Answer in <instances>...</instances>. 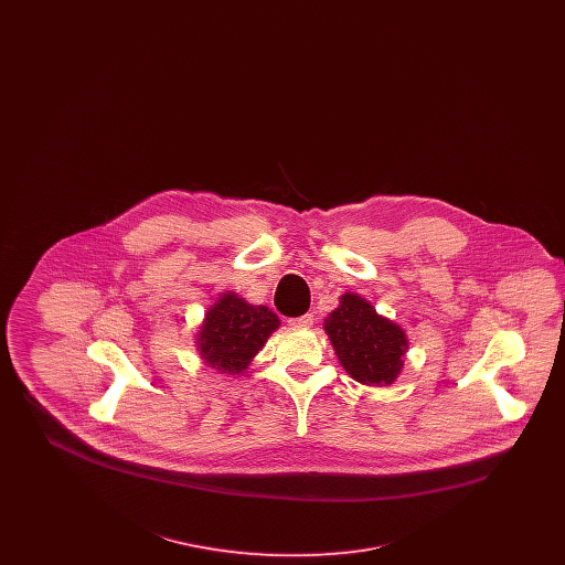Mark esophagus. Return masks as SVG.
<instances>
[{"mask_svg":"<svg viewBox=\"0 0 565 565\" xmlns=\"http://www.w3.org/2000/svg\"><path fill=\"white\" fill-rule=\"evenodd\" d=\"M290 326H295V328H311V326H313V316H311V313H305V316H300V318H292Z\"/></svg>","mask_w":565,"mask_h":565,"instance_id":"1","label":"esophagus"}]
</instances>
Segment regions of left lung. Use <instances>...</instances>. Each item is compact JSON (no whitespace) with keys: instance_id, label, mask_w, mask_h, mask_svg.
<instances>
[{"instance_id":"1","label":"left lung","mask_w":565,"mask_h":565,"mask_svg":"<svg viewBox=\"0 0 565 565\" xmlns=\"http://www.w3.org/2000/svg\"><path fill=\"white\" fill-rule=\"evenodd\" d=\"M323 330L341 366L358 383L383 387L403 373L406 332L401 323L376 313L366 298L345 292L323 320Z\"/></svg>"}]
</instances>
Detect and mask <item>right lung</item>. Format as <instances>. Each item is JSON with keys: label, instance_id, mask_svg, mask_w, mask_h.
<instances>
[{"label": "right lung", "instance_id": "add662e5", "mask_svg": "<svg viewBox=\"0 0 565 565\" xmlns=\"http://www.w3.org/2000/svg\"><path fill=\"white\" fill-rule=\"evenodd\" d=\"M279 323L269 307L222 292L199 326L196 351L220 375H243Z\"/></svg>", "mask_w": 565, "mask_h": 565}]
</instances>
